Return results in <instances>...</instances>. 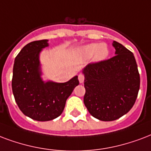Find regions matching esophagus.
Listing matches in <instances>:
<instances>
[{"label":"esophagus","instance_id":"esophagus-1","mask_svg":"<svg viewBox=\"0 0 151 151\" xmlns=\"http://www.w3.org/2000/svg\"><path fill=\"white\" fill-rule=\"evenodd\" d=\"M78 80H79V82L80 83H83L84 80H85V76L82 73H80L79 75H78Z\"/></svg>","mask_w":151,"mask_h":151}]
</instances>
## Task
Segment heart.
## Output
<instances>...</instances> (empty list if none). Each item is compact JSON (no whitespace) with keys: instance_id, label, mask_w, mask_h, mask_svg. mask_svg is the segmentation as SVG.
<instances>
[{"instance_id":"b5f03b06","label":"heart","mask_w":151,"mask_h":151,"mask_svg":"<svg viewBox=\"0 0 151 151\" xmlns=\"http://www.w3.org/2000/svg\"><path fill=\"white\" fill-rule=\"evenodd\" d=\"M82 52L87 57H90L95 54V59L96 60H103L108 57L109 54V50L106 44L102 43H91L82 49Z\"/></svg>"}]
</instances>
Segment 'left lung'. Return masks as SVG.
Wrapping results in <instances>:
<instances>
[{"label":"left lung","instance_id":"1","mask_svg":"<svg viewBox=\"0 0 151 151\" xmlns=\"http://www.w3.org/2000/svg\"><path fill=\"white\" fill-rule=\"evenodd\" d=\"M112 45L114 57L89 63L82 71L84 104L93 116L102 121L116 120L127 113L139 90L140 77L133 53L116 41Z\"/></svg>","mask_w":151,"mask_h":151}]
</instances>
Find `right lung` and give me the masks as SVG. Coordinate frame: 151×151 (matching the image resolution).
<instances>
[{"instance_id": "1", "label": "right lung", "mask_w": 151, "mask_h": 151, "mask_svg": "<svg viewBox=\"0 0 151 151\" xmlns=\"http://www.w3.org/2000/svg\"><path fill=\"white\" fill-rule=\"evenodd\" d=\"M47 40H37L24 46L15 58L12 88L15 101L25 116L37 121H49L63 113L65 102L76 86L78 76L65 82H44L41 78L40 52Z\"/></svg>"}]
</instances>
